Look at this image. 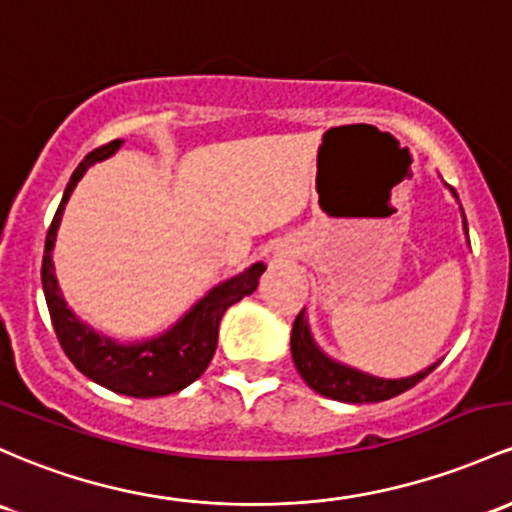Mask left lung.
Returning <instances> with one entry per match:
<instances>
[{"label":"left lung","instance_id":"1","mask_svg":"<svg viewBox=\"0 0 512 512\" xmlns=\"http://www.w3.org/2000/svg\"><path fill=\"white\" fill-rule=\"evenodd\" d=\"M454 192V189H452ZM466 226V223H464ZM306 311V308H303ZM303 311L296 316L294 328H291V357H294L296 369L301 379L318 391L320 396H328L333 401L345 403H379L386 398L398 396V393L413 389L418 381H423L437 364L425 369V372L406 376V379H376L372 374L357 372V369L345 367V364L333 362L325 357L308 333V323Z\"/></svg>","mask_w":512,"mask_h":512}]
</instances>
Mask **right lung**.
Segmentation results:
<instances>
[{"mask_svg":"<svg viewBox=\"0 0 512 512\" xmlns=\"http://www.w3.org/2000/svg\"><path fill=\"white\" fill-rule=\"evenodd\" d=\"M119 148L121 140H111V143L101 145V148L92 150L84 157L77 170L72 172L63 201H60L46 235V250H43L41 265L43 294H46L50 320H53L60 347L84 376L106 386L109 391L126 393V396L133 398L167 396V393L182 391L184 386H189L206 372L213 352H216L218 325H221L223 313L233 303H238L243 296H250L257 289L265 265L257 262L238 277L218 284L172 330H167L165 335L155 340L138 342V345H119V342L104 338V335L94 333L92 328L80 323L75 313L67 308L63 294H60L50 252H53L55 233H58L60 218H63L72 189L77 187L87 167L114 155Z\"/></svg>","mask_w":512,"mask_h":512,"instance_id":"add662e5","label":"right lung"}]
</instances>
